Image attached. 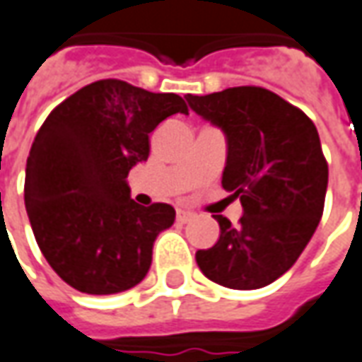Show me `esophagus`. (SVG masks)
I'll use <instances>...</instances> for the list:
<instances>
[{
	"label": "esophagus",
	"mask_w": 362,
	"mask_h": 362,
	"mask_svg": "<svg viewBox=\"0 0 362 362\" xmlns=\"http://www.w3.org/2000/svg\"><path fill=\"white\" fill-rule=\"evenodd\" d=\"M193 219V213L191 211H177V221L179 223H187V221Z\"/></svg>",
	"instance_id": "1"
}]
</instances>
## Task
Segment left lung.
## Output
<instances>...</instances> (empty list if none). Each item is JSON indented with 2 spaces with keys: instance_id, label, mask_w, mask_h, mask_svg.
<instances>
[{
  "instance_id": "1",
  "label": "left lung",
  "mask_w": 362,
  "mask_h": 362,
  "mask_svg": "<svg viewBox=\"0 0 362 362\" xmlns=\"http://www.w3.org/2000/svg\"><path fill=\"white\" fill-rule=\"evenodd\" d=\"M227 139L221 185L241 199L239 225L213 215L219 241L197 251L199 269L227 288H261L285 275L322 217L329 165L311 119L277 93L243 85L187 95Z\"/></svg>"
}]
</instances>
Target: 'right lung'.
Segmentation results:
<instances>
[{"instance_id": "1", "label": "right lung", "mask_w": 362, "mask_h": 362, "mask_svg": "<svg viewBox=\"0 0 362 362\" xmlns=\"http://www.w3.org/2000/svg\"><path fill=\"white\" fill-rule=\"evenodd\" d=\"M175 113H189L175 93L101 79L43 121L25 167V209L41 253L67 285L113 295L145 279L175 209L135 203L127 175L147 161L149 133Z\"/></svg>"}]
</instances>
